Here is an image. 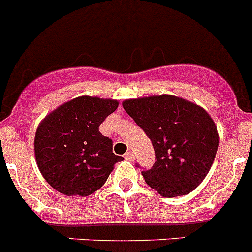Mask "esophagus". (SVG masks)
Returning <instances> with one entry per match:
<instances>
[{
    "label": "esophagus",
    "mask_w": 252,
    "mask_h": 252,
    "mask_svg": "<svg viewBox=\"0 0 252 252\" xmlns=\"http://www.w3.org/2000/svg\"><path fill=\"white\" fill-rule=\"evenodd\" d=\"M125 158H126V160H128V161H132L133 158H135V154H133L132 151L126 152V154H125Z\"/></svg>",
    "instance_id": "34e87169"
}]
</instances>
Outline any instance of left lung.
Here are the masks:
<instances>
[{"mask_svg":"<svg viewBox=\"0 0 252 252\" xmlns=\"http://www.w3.org/2000/svg\"><path fill=\"white\" fill-rule=\"evenodd\" d=\"M122 106L154 146L156 161L141 171L146 184L163 197L195 190L210 171L219 147L218 130L210 115L170 94L126 100Z\"/></svg>","mask_w":252,"mask_h":252,"instance_id":"1","label":"left lung"}]
</instances>
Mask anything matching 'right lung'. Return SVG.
Instances as JSON below:
<instances>
[{
  "instance_id": "obj_1",
  "label": "right lung",
  "mask_w": 252,
  "mask_h": 252,
  "mask_svg": "<svg viewBox=\"0 0 252 252\" xmlns=\"http://www.w3.org/2000/svg\"><path fill=\"white\" fill-rule=\"evenodd\" d=\"M119 106L116 100L81 96L45 117L36 131L34 155L46 181L63 195L89 196L102 188L116 162L112 140L100 125Z\"/></svg>"
}]
</instances>
